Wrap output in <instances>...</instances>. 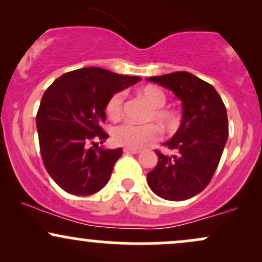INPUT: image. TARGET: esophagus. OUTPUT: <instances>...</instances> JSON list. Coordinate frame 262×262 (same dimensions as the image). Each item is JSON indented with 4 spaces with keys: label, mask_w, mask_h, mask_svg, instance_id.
I'll list each match as a JSON object with an SVG mask.
<instances>
[{
    "label": "esophagus",
    "mask_w": 262,
    "mask_h": 262,
    "mask_svg": "<svg viewBox=\"0 0 262 262\" xmlns=\"http://www.w3.org/2000/svg\"><path fill=\"white\" fill-rule=\"evenodd\" d=\"M123 151H124L125 154H139V152H140V149H130V148H124V149H123Z\"/></svg>",
    "instance_id": "obj_1"
}]
</instances>
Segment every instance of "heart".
Segmentation results:
<instances>
[{
  "label": "heart",
  "mask_w": 262,
  "mask_h": 262,
  "mask_svg": "<svg viewBox=\"0 0 262 262\" xmlns=\"http://www.w3.org/2000/svg\"><path fill=\"white\" fill-rule=\"evenodd\" d=\"M144 100L148 102L151 107L146 119L155 121L162 128L171 130L180 124V117L175 111L164 108L166 104V95L161 89L156 86H146L141 91ZM125 93L123 91L113 93L107 101L106 112L107 116L113 121H117L122 117L123 108H124ZM114 143L121 146L130 149H138L145 144L151 143L160 137V129L154 123H145V124H137L133 122H124L114 127L112 132Z\"/></svg>",
  "instance_id": "1"
}]
</instances>
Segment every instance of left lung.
Returning <instances> with one entry per match:
<instances>
[{"instance_id": "8db88e82", "label": "left lung", "mask_w": 262, "mask_h": 262, "mask_svg": "<svg viewBox=\"0 0 262 262\" xmlns=\"http://www.w3.org/2000/svg\"><path fill=\"white\" fill-rule=\"evenodd\" d=\"M148 80L171 90L183 107L179 130L164 144L176 154L156 150L159 161L146 176L149 187L164 200H188L207 187L217 170L228 139L227 110L214 87L186 71Z\"/></svg>"}]
</instances>
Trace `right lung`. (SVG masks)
<instances>
[{
  "label": "right lung",
  "instance_id": "1",
  "mask_svg": "<svg viewBox=\"0 0 262 262\" xmlns=\"http://www.w3.org/2000/svg\"><path fill=\"white\" fill-rule=\"evenodd\" d=\"M139 80L83 68L61 75L44 92L37 113L39 148L48 173L65 192L90 196L106 186L123 152L96 148V140L108 138L102 128L107 101Z\"/></svg>",
  "mask_w": 262,
  "mask_h": 262
}]
</instances>
